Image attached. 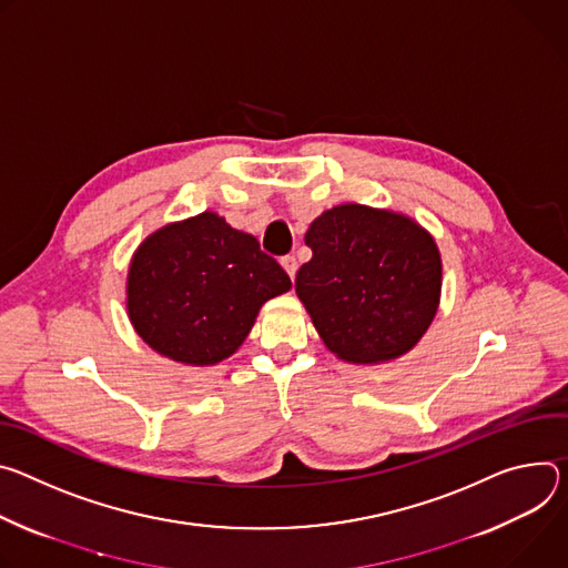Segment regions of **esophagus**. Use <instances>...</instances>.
<instances>
[{
  "mask_svg": "<svg viewBox=\"0 0 568 568\" xmlns=\"http://www.w3.org/2000/svg\"><path fill=\"white\" fill-rule=\"evenodd\" d=\"M282 268L288 273V277L293 280L295 277V273H297V262H295V257L293 255H286V257H282Z\"/></svg>",
  "mask_w": 568,
  "mask_h": 568,
  "instance_id": "1",
  "label": "esophagus"
}]
</instances>
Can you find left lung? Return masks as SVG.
Returning a JSON list of instances; mask_svg holds the SVG:
<instances>
[{
    "label": "left lung",
    "instance_id": "1",
    "mask_svg": "<svg viewBox=\"0 0 568 568\" xmlns=\"http://www.w3.org/2000/svg\"><path fill=\"white\" fill-rule=\"evenodd\" d=\"M313 257L295 293L323 343L354 365L410 352L443 293V257L415 219L358 203L323 212L304 234Z\"/></svg>",
    "mask_w": 568,
    "mask_h": 568
}]
</instances>
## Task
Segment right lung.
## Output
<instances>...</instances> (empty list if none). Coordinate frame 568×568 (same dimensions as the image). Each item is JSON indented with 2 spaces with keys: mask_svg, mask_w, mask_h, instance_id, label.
<instances>
[{
  "mask_svg": "<svg viewBox=\"0 0 568 568\" xmlns=\"http://www.w3.org/2000/svg\"><path fill=\"white\" fill-rule=\"evenodd\" d=\"M288 288V275L255 236L203 212L162 225L138 245L125 308L151 349L203 367L232 356L260 308Z\"/></svg>",
  "mask_w": 568,
  "mask_h": 568,
  "instance_id": "add662e5",
  "label": "right lung"
}]
</instances>
